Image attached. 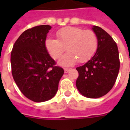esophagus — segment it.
Masks as SVG:
<instances>
[{
    "label": "esophagus",
    "instance_id": "34e87169",
    "mask_svg": "<svg viewBox=\"0 0 130 130\" xmlns=\"http://www.w3.org/2000/svg\"><path fill=\"white\" fill-rule=\"evenodd\" d=\"M70 70V68H64V71H65V73H68L69 71Z\"/></svg>",
    "mask_w": 130,
    "mask_h": 130
}]
</instances>
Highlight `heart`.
I'll use <instances>...</instances> for the list:
<instances>
[{
  "label": "heart",
  "mask_w": 130,
  "mask_h": 130,
  "mask_svg": "<svg viewBox=\"0 0 130 130\" xmlns=\"http://www.w3.org/2000/svg\"><path fill=\"white\" fill-rule=\"evenodd\" d=\"M58 40L48 38L45 46L54 60L59 59L66 48L69 52L60 60L62 65H70L77 60L87 62L95 55L98 47V38L92 30L67 26L56 32Z\"/></svg>",
  "instance_id": "obj_1"
}]
</instances>
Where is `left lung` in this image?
<instances>
[{
  "mask_svg": "<svg viewBox=\"0 0 130 130\" xmlns=\"http://www.w3.org/2000/svg\"><path fill=\"white\" fill-rule=\"evenodd\" d=\"M98 38L95 54L86 64L76 68L77 89L88 98H99L111 90L117 79L120 59L116 43L102 28H93Z\"/></svg>",
  "mask_w": 130,
  "mask_h": 130,
  "instance_id": "obj_1",
  "label": "left lung"
}]
</instances>
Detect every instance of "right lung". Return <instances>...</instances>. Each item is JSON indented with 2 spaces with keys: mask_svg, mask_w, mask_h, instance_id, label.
Returning a JSON list of instances; mask_svg holds the SVG:
<instances>
[{
  "mask_svg": "<svg viewBox=\"0 0 130 130\" xmlns=\"http://www.w3.org/2000/svg\"><path fill=\"white\" fill-rule=\"evenodd\" d=\"M51 28L42 25L25 30L11 52L13 79L24 95L35 102L54 98L64 74L46 48V38Z\"/></svg>",
  "mask_w": 130,
  "mask_h": 130,
  "instance_id": "obj_1",
  "label": "right lung"
}]
</instances>
